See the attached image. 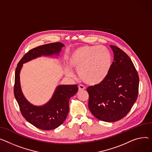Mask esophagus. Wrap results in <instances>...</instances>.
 Masks as SVG:
<instances>
[{
    "label": "esophagus",
    "mask_w": 152,
    "mask_h": 152,
    "mask_svg": "<svg viewBox=\"0 0 152 152\" xmlns=\"http://www.w3.org/2000/svg\"><path fill=\"white\" fill-rule=\"evenodd\" d=\"M78 88H79V91L84 90H85V89H86V87H85L84 86H83V85H81V84L79 85Z\"/></svg>",
    "instance_id": "obj_1"
}]
</instances>
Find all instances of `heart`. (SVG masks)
Here are the masks:
<instances>
[{"label":"heart","instance_id":"1","mask_svg":"<svg viewBox=\"0 0 152 152\" xmlns=\"http://www.w3.org/2000/svg\"><path fill=\"white\" fill-rule=\"evenodd\" d=\"M70 66L78 70V74L86 83L95 85L103 80L111 66V55L103 46H83L75 49L69 57ZM65 73L73 77L70 67L66 66Z\"/></svg>","mask_w":152,"mask_h":152}]
</instances>
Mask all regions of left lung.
Masks as SVG:
<instances>
[{
	"label": "left lung",
	"instance_id": "left-lung-1",
	"mask_svg": "<svg viewBox=\"0 0 152 152\" xmlns=\"http://www.w3.org/2000/svg\"><path fill=\"white\" fill-rule=\"evenodd\" d=\"M114 61L102 82L87 88L88 109L98 120L116 122L125 117L138 95L139 78L129 56L119 48L110 45Z\"/></svg>",
	"mask_w": 152,
	"mask_h": 152
}]
</instances>
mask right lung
<instances>
[{"instance_id": "obj_1", "label": "right lung", "mask_w": 152, "mask_h": 152, "mask_svg": "<svg viewBox=\"0 0 152 152\" xmlns=\"http://www.w3.org/2000/svg\"><path fill=\"white\" fill-rule=\"evenodd\" d=\"M64 45L56 42L42 45L27 53L17 65L15 71L14 95L21 114L28 122L43 130H51L62 125L69 112V100L77 92V85H60L57 87L49 102L36 106L24 97L20 85L19 73L23 64L42 56L58 55Z\"/></svg>"}]
</instances>
